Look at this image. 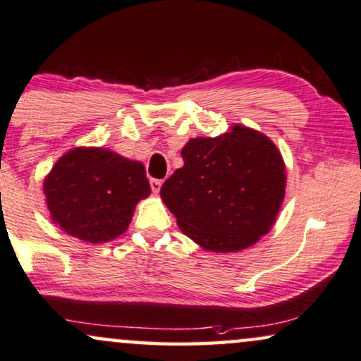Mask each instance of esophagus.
Masks as SVG:
<instances>
[{"label":"esophagus","mask_w":361,"mask_h":361,"mask_svg":"<svg viewBox=\"0 0 361 361\" xmlns=\"http://www.w3.org/2000/svg\"><path fill=\"white\" fill-rule=\"evenodd\" d=\"M149 185H151V190H153V193H158L159 190H161L163 180H156V178H151Z\"/></svg>","instance_id":"1"}]
</instances>
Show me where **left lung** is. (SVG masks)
Returning a JSON list of instances; mask_svg holds the SVG:
<instances>
[{
	"mask_svg": "<svg viewBox=\"0 0 361 361\" xmlns=\"http://www.w3.org/2000/svg\"><path fill=\"white\" fill-rule=\"evenodd\" d=\"M185 164L161 186L178 227L203 249L237 252L276 222L286 193V166L274 142L235 124L216 137H195Z\"/></svg>",
	"mask_w": 361,
	"mask_h": 361,
	"instance_id": "left-lung-1",
	"label": "left lung"
}]
</instances>
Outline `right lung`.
<instances>
[{
    "label": "right lung",
    "mask_w": 361,
    "mask_h": 361,
    "mask_svg": "<svg viewBox=\"0 0 361 361\" xmlns=\"http://www.w3.org/2000/svg\"><path fill=\"white\" fill-rule=\"evenodd\" d=\"M51 220L68 235L102 244L119 237L151 193L142 163L104 147H73L43 181Z\"/></svg>",
    "instance_id": "add662e5"
}]
</instances>
